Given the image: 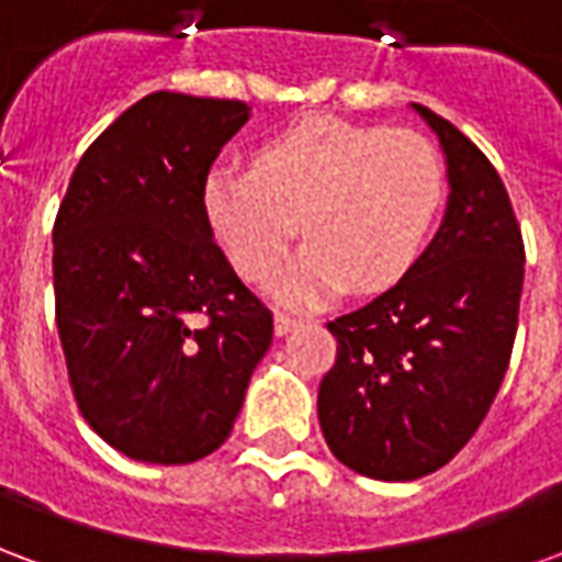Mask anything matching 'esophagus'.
<instances>
[{"instance_id":"1","label":"esophagus","mask_w":562,"mask_h":562,"mask_svg":"<svg viewBox=\"0 0 562 562\" xmlns=\"http://www.w3.org/2000/svg\"><path fill=\"white\" fill-rule=\"evenodd\" d=\"M297 325H301V318L292 316V313H277V316H273V328H277L280 337H285V334L292 328H297Z\"/></svg>"}]
</instances>
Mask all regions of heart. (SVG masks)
Listing matches in <instances>:
<instances>
[{"label": "heart", "instance_id": "b5f03b06", "mask_svg": "<svg viewBox=\"0 0 562 562\" xmlns=\"http://www.w3.org/2000/svg\"><path fill=\"white\" fill-rule=\"evenodd\" d=\"M446 198V165L409 128L310 116L252 149V168L216 165L204 210L249 280H268L304 232L310 244L277 292L316 304L342 292H382L422 256Z\"/></svg>", "mask_w": 562, "mask_h": 562}]
</instances>
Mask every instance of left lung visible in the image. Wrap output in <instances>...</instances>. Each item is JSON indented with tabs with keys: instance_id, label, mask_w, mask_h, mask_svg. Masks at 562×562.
<instances>
[{
	"instance_id": "left-lung-1",
	"label": "left lung",
	"mask_w": 562,
	"mask_h": 562,
	"mask_svg": "<svg viewBox=\"0 0 562 562\" xmlns=\"http://www.w3.org/2000/svg\"><path fill=\"white\" fill-rule=\"evenodd\" d=\"M446 149V220L394 289L328 322L337 361L318 385L334 458L379 482L446 467L508 370L524 237L496 168L460 128L413 104Z\"/></svg>"
}]
</instances>
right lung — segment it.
<instances>
[{
  "instance_id": "right-lung-1",
  "label": "right lung",
  "mask_w": 562,
  "mask_h": 562,
  "mask_svg": "<svg viewBox=\"0 0 562 562\" xmlns=\"http://www.w3.org/2000/svg\"><path fill=\"white\" fill-rule=\"evenodd\" d=\"M246 120L234 99L149 92L80 156L56 213L68 382L87 424L132 460L216 451L273 337L204 210L210 165Z\"/></svg>"
}]
</instances>
